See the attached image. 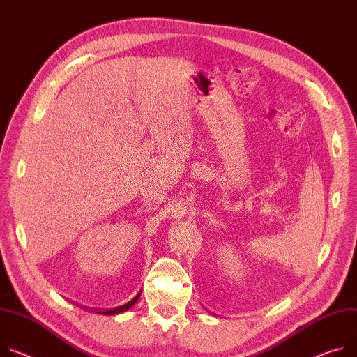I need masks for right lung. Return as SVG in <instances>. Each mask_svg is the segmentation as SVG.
I'll return each mask as SVG.
<instances>
[{"label": "right lung", "mask_w": 357, "mask_h": 357, "mask_svg": "<svg viewBox=\"0 0 357 357\" xmlns=\"http://www.w3.org/2000/svg\"><path fill=\"white\" fill-rule=\"evenodd\" d=\"M134 303H135V301L132 299L131 302H128V303H125V305H122V306H119V307L109 309V310H95V313H101V314H116V313H122V312L128 310Z\"/></svg>", "instance_id": "obj_1"}]
</instances>
